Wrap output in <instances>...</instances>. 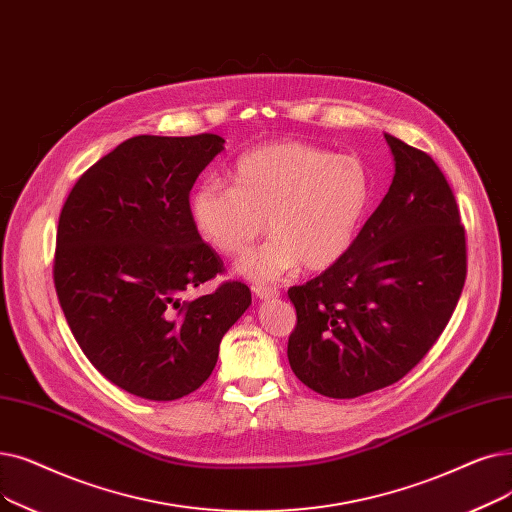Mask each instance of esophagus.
<instances>
[{"label":"esophagus","mask_w":512,"mask_h":512,"mask_svg":"<svg viewBox=\"0 0 512 512\" xmlns=\"http://www.w3.org/2000/svg\"><path fill=\"white\" fill-rule=\"evenodd\" d=\"M253 293H255V297L257 299H261V301H265V299H274V297H278L280 295V291L276 286H253Z\"/></svg>","instance_id":"obj_1"}]
</instances>
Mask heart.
Here are the masks:
<instances>
[{
	"mask_svg": "<svg viewBox=\"0 0 512 512\" xmlns=\"http://www.w3.org/2000/svg\"><path fill=\"white\" fill-rule=\"evenodd\" d=\"M232 186L198 184L190 221L217 253L238 257L268 224L272 236L238 265L251 280H278L299 263L307 270L335 265L358 236L372 201L366 165L353 154L305 142H274L244 152Z\"/></svg>",
	"mask_w": 512,
	"mask_h": 512,
	"instance_id": "b5f03b06",
	"label": "heart"
}]
</instances>
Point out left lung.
<instances>
[{
    "label": "left lung",
    "instance_id": "1",
    "mask_svg": "<svg viewBox=\"0 0 512 512\" xmlns=\"http://www.w3.org/2000/svg\"><path fill=\"white\" fill-rule=\"evenodd\" d=\"M395 173L351 249L288 288V362L320 395L351 399L397 383L450 322L466 278L454 192L427 152L385 133Z\"/></svg>",
    "mask_w": 512,
    "mask_h": 512
}]
</instances>
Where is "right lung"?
Here are the masks:
<instances>
[{"mask_svg":"<svg viewBox=\"0 0 512 512\" xmlns=\"http://www.w3.org/2000/svg\"><path fill=\"white\" fill-rule=\"evenodd\" d=\"M224 142L129 138L79 177L58 219L54 286L73 337L110 383L152 402L201 387L251 305L236 280L184 299L224 272L188 213L198 173Z\"/></svg>","mask_w":512,"mask_h":512,"instance_id":"obj_1","label":"right lung"}]
</instances>
